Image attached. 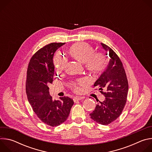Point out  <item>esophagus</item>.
I'll return each instance as SVG.
<instances>
[{
    "label": "esophagus",
    "instance_id": "1",
    "mask_svg": "<svg viewBox=\"0 0 152 152\" xmlns=\"http://www.w3.org/2000/svg\"><path fill=\"white\" fill-rule=\"evenodd\" d=\"M83 99L82 97H80V96H76V97H73V100L75 102H76L77 101H79V100H80Z\"/></svg>",
    "mask_w": 152,
    "mask_h": 152
}]
</instances>
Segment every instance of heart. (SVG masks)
Returning a JSON list of instances; mask_svg holds the SVG:
<instances>
[{
    "mask_svg": "<svg viewBox=\"0 0 152 152\" xmlns=\"http://www.w3.org/2000/svg\"><path fill=\"white\" fill-rule=\"evenodd\" d=\"M68 53L73 59L84 64L85 69L94 76L100 75L107 67V61L105 55L102 52H95L93 47L87 42H77L75 43L69 48ZM53 64L58 71H61L66 66V59L58 53L54 56ZM86 83V82L85 80L79 81V84L81 86H83ZM72 87L76 91L80 90L73 84Z\"/></svg>",
    "mask_w": 152,
    "mask_h": 152,
    "instance_id": "obj_1",
    "label": "heart"
}]
</instances>
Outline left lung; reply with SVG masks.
Here are the masks:
<instances>
[{
    "label": "left lung",
    "instance_id": "8db88e82",
    "mask_svg": "<svg viewBox=\"0 0 152 152\" xmlns=\"http://www.w3.org/2000/svg\"><path fill=\"white\" fill-rule=\"evenodd\" d=\"M101 45L107 52L106 55H109L110 62L94 86L99 87V90L105 99L99 101L90 115L94 121L107 125L121 115L126 103L129 85L124 67L118 55L109 46L102 42Z\"/></svg>",
    "mask_w": 152,
    "mask_h": 152
}]
</instances>
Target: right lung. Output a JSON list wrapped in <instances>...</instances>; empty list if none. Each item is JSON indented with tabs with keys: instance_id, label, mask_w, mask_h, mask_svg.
Segmentation results:
<instances>
[{
	"instance_id": "add662e5",
	"label": "right lung",
	"mask_w": 152,
	"mask_h": 152,
	"mask_svg": "<svg viewBox=\"0 0 152 152\" xmlns=\"http://www.w3.org/2000/svg\"><path fill=\"white\" fill-rule=\"evenodd\" d=\"M65 42L50 43L38 50L31 58L27 70L26 92L37 116L43 123L54 127L66 121L74 104L69 97L53 100L48 85L54 76L53 58L56 50Z\"/></svg>"
}]
</instances>
